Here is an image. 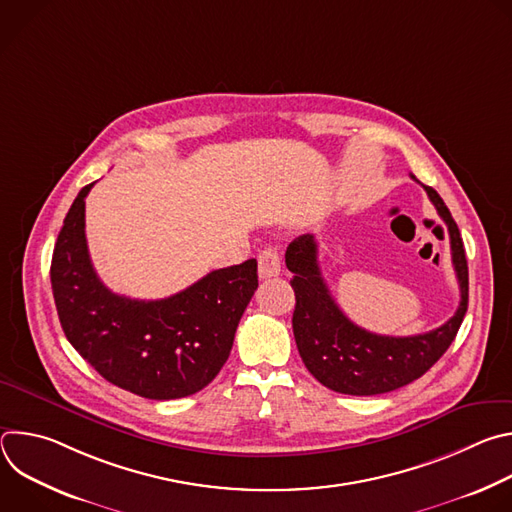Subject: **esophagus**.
Listing matches in <instances>:
<instances>
[{
	"label": "esophagus",
	"instance_id": "34e87169",
	"mask_svg": "<svg viewBox=\"0 0 512 512\" xmlns=\"http://www.w3.org/2000/svg\"><path fill=\"white\" fill-rule=\"evenodd\" d=\"M281 273V259L277 249L265 247L259 253V279H271Z\"/></svg>",
	"mask_w": 512,
	"mask_h": 512
}]
</instances>
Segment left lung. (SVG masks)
<instances>
[{
    "instance_id": "8db88e82",
    "label": "left lung",
    "mask_w": 512,
    "mask_h": 512,
    "mask_svg": "<svg viewBox=\"0 0 512 512\" xmlns=\"http://www.w3.org/2000/svg\"><path fill=\"white\" fill-rule=\"evenodd\" d=\"M415 180V176H411ZM450 233L460 306L440 328L417 336H381L356 326L334 302L318 265L314 235L289 243L285 265L294 273L296 310L291 318L306 369L328 389L344 395H381L425 375L454 342L468 310V263L460 229L442 196L423 186Z\"/></svg>"
}]
</instances>
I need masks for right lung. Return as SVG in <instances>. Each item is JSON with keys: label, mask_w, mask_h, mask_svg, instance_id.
Segmentation results:
<instances>
[{"label": "right lung", "mask_w": 512, "mask_h": 512, "mask_svg": "<svg viewBox=\"0 0 512 512\" xmlns=\"http://www.w3.org/2000/svg\"><path fill=\"white\" fill-rule=\"evenodd\" d=\"M95 184V182H93ZM85 186L58 233L50 281L60 326L109 383L145 399L198 393L227 362L257 289V261L216 269L166 300L117 296L97 277L85 237Z\"/></svg>", "instance_id": "add662e5"}]
</instances>
